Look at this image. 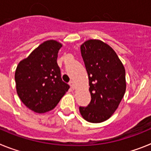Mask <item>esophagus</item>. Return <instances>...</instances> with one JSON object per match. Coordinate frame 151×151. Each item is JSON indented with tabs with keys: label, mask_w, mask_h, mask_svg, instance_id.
<instances>
[{
	"label": "esophagus",
	"mask_w": 151,
	"mask_h": 151,
	"mask_svg": "<svg viewBox=\"0 0 151 151\" xmlns=\"http://www.w3.org/2000/svg\"><path fill=\"white\" fill-rule=\"evenodd\" d=\"M69 85H70V86H71V88L73 89H74L75 88H76V85H75V82H74V81H73V80L69 82Z\"/></svg>",
	"instance_id": "esophagus-1"
}]
</instances>
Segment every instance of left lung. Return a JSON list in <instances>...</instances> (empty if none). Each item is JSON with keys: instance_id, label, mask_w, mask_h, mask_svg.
Instances as JSON below:
<instances>
[{"instance_id": "obj_1", "label": "left lung", "mask_w": 151, "mask_h": 151, "mask_svg": "<svg viewBox=\"0 0 151 151\" xmlns=\"http://www.w3.org/2000/svg\"><path fill=\"white\" fill-rule=\"evenodd\" d=\"M80 48L91 97L88 106H79L80 113L89 122H104L115 113L125 94V67L114 50L101 40H88Z\"/></svg>"}]
</instances>
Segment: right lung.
I'll list each match as a JSON object with an SVG mask.
<instances>
[{"instance_id": "obj_1", "label": "right lung", "mask_w": 151, "mask_h": 151, "mask_svg": "<svg viewBox=\"0 0 151 151\" xmlns=\"http://www.w3.org/2000/svg\"><path fill=\"white\" fill-rule=\"evenodd\" d=\"M62 44L48 40L19 63L15 72L19 97L31 110L44 113L53 110L69 85L62 80L57 64Z\"/></svg>"}]
</instances>
